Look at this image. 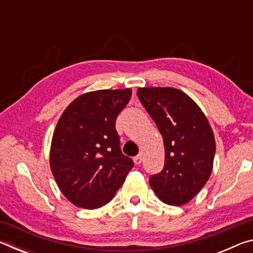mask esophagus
<instances>
[{"label": "esophagus", "mask_w": 253, "mask_h": 253, "mask_svg": "<svg viewBox=\"0 0 253 253\" xmlns=\"http://www.w3.org/2000/svg\"><path fill=\"white\" fill-rule=\"evenodd\" d=\"M142 161H143L142 155H138V156H135L134 157V163H135L136 165H139L140 163H142Z\"/></svg>", "instance_id": "1"}]
</instances>
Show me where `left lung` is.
<instances>
[{
  "mask_svg": "<svg viewBox=\"0 0 253 253\" xmlns=\"http://www.w3.org/2000/svg\"><path fill=\"white\" fill-rule=\"evenodd\" d=\"M140 102L163 136L165 164L149 177V185L162 202L183 205L199 193L211 175L215 139L207 117L178 89L139 88Z\"/></svg>",
  "mask_w": 253,
  "mask_h": 253,
  "instance_id": "obj_1",
  "label": "left lung"
}]
</instances>
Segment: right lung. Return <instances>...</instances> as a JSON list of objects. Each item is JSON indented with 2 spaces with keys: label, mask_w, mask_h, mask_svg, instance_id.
I'll use <instances>...</instances> for the list:
<instances>
[{
  "label": "right lung",
  "mask_w": 253,
  "mask_h": 253,
  "mask_svg": "<svg viewBox=\"0 0 253 253\" xmlns=\"http://www.w3.org/2000/svg\"><path fill=\"white\" fill-rule=\"evenodd\" d=\"M131 89L97 90L67 107L55 127L50 168L63 195L76 207L98 209L113 200L134 168L121 151L116 118Z\"/></svg>",
  "instance_id": "right-lung-1"
}]
</instances>
